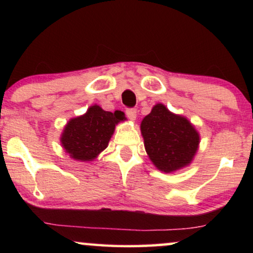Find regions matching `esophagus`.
Masks as SVG:
<instances>
[{"label":"esophagus","mask_w":253,"mask_h":253,"mask_svg":"<svg viewBox=\"0 0 253 253\" xmlns=\"http://www.w3.org/2000/svg\"><path fill=\"white\" fill-rule=\"evenodd\" d=\"M126 117H127V119H129V120H131V121L136 120V117H137V110L134 109V108L126 109Z\"/></svg>","instance_id":"1"}]
</instances>
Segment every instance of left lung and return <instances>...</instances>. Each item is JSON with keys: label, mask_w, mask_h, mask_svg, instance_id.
I'll return each mask as SVG.
<instances>
[{"label": "left lung", "mask_w": 253, "mask_h": 253, "mask_svg": "<svg viewBox=\"0 0 253 253\" xmlns=\"http://www.w3.org/2000/svg\"><path fill=\"white\" fill-rule=\"evenodd\" d=\"M146 153L159 170L171 172L190 165L199 146V133L184 116L158 103L140 124Z\"/></svg>", "instance_id": "obj_1"}]
</instances>
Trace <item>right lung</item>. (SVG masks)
<instances>
[{
	"mask_svg": "<svg viewBox=\"0 0 253 253\" xmlns=\"http://www.w3.org/2000/svg\"><path fill=\"white\" fill-rule=\"evenodd\" d=\"M123 120L119 110L110 113L91 106L84 115L69 121L61 136L62 146L75 160H94L108 146L115 126Z\"/></svg>",
	"mask_w": 253,
	"mask_h": 253,
	"instance_id": "right-lung-1",
	"label": "right lung"
}]
</instances>
